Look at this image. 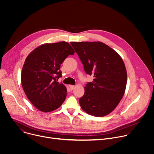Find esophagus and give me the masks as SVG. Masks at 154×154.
Masks as SVG:
<instances>
[{"label": "esophagus", "mask_w": 154, "mask_h": 154, "mask_svg": "<svg viewBox=\"0 0 154 154\" xmlns=\"http://www.w3.org/2000/svg\"><path fill=\"white\" fill-rule=\"evenodd\" d=\"M69 87L70 88L71 90H73L75 88V86L74 85H69Z\"/></svg>", "instance_id": "esophagus-1"}]
</instances>
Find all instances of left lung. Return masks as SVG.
I'll return each mask as SVG.
<instances>
[{
	"instance_id": "8db88e82",
	"label": "left lung",
	"mask_w": 154,
	"mask_h": 154,
	"mask_svg": "<svg viewBox=\"0 0 154 154\" xmlns=\"http://www.w3.org/2000/svg\"><path fill=\"white\" fill-rule=\"evenodd\" d=\"M71 44L86 73L94 76L79 99L82 109L95 117L108 115L119 104L126 90L127 72L122 58L100 42H71Z\"/></svg>"
}]
</instances>
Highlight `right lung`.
<instances>
[{
  "label": "right lung",
  "mask_w": 154,
  "mask_h": 154,
  "mask_svg": "<svg viewBox=\"0 0 154 154\" xmlns=\"http://www.w3.org/2000/svg\"><path fill=\"white\" fill-rule=\"evenodd\" d=\"M75 53L66 42L44 43L34 49L25 59L21 73L23 89L31 103L44 112L53 111L63 103L66 86L58 82L60 65Z\"/></svg>",
  "instance_id": "add662e5"
}]
</instances>
